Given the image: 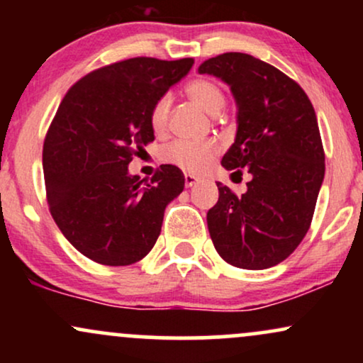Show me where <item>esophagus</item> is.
I'll use <instances>...</instances> for the list:
<instances>
[{"label":"esophagus","instance_id":"obj_1","mask_svg":"<svg viewBox=\"0 0 363 363\" xmlns=\"http://www.w3.org/2000/svg\"><path fill=\"white\" fill-rule=\"evenodd\" d=\"M196 182H198V177L193 176V174H184V184H186V187H193Z\"/></svg>","mask_w":363,"mask_h":363}]
</instances>
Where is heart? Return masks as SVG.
<instances>
[{"mask_svg":"<svg viewBox=\"0 0 363 363\" xmlns=\"http://www.w3.org/2000/svg\"><path fill=\"white\" fill-rule=\"evenodd\" d=\"M186 94L196 106L208 114L215 116L223 109L225 94L215 82L208 78H196L186 86ZM170 101L167 95L160 97L150 111V126L155 133H162L167 126ZM220 147L215 141H189L176 140L162 150V160L189 174L203 172L218 155Z\"/></svg>","mask_w":363,"mask_h":363,"instance_id":"1","label":"heart"}]
</instances>
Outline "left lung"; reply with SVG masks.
<instances>
[{
  "mask_svg": "<svg viewBox=\"0 0 363 363\" xmlns=\"http://www.w3.org/2000/svg\"><path fill=\"white\" fill-rule=\"evenodd\" d=\"M230 86L235 141L222 158L252 179L242 196L218 182L206 222L216 252L242 269H266L290 256L309 230L324 179L314 107L297 82L244 52H225L198 68Z\"/></svg>",
  "mask_w": 363,
  "mask_h": 363,
  "instance_id": "left-lung-1",
  "label": "left lung"
}]
</instances>
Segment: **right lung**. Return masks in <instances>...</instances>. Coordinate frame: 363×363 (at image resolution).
Segmentation results:
<instances>
[{
  "instance_id": "right-lung-1",
  "label": "right lung",
  "mask_w": 363,
  "mask_h": 363,
  "mask_svg": "<svg viewBox=\"0 0 363 363\" xmlns=\"http://www.w3.org/2000/svg\"><path fill=\"white\" fill-rule=\"evenodd\" d=\"M193 65V57L112 62L85 74L60 104L44 140L45 194L62 235L89 259L128 266L155 245L184 174L160 165L143 184L128 165L155 140L153 104Z\"/></svg>"
}]
</instances>
